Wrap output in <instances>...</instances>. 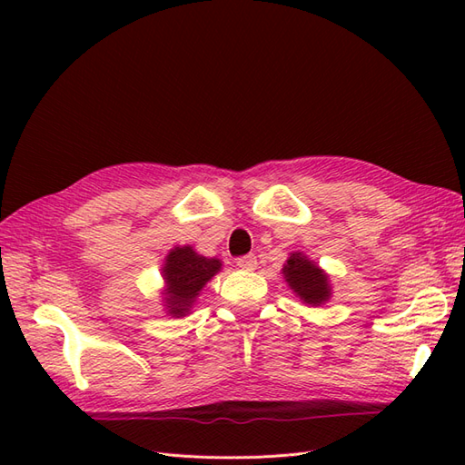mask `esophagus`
<instances>
[{
	"instance_id": "obj_1",
	"label": "esophagus",
	"mask_w": 465,
	"mask_h": 465,
	"mask_svg": "<svg viewBox=\"0 0 465 465\" xmlns=\"http://www.w3.org/2000/svg\"><path fill=\"white\" fill-rule=\"evenodd\" d=\"M236 265L242 267V270H246V272H252V270H256V267H258V260H256L254 254H246V256L236 258Z\"/></svg>"
}]
</instances>
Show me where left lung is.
<instances>
[{
  "label": "left lung",
  "mask_w": 465,
  "mask_h": 465,
  "mask_svg": "<svg viewBox=\"0 0 465 465\" xmlns=\"http://www.w3.org/2000/svg\"><path fill=\"white\" fill-rule=\"evenodd\" d=\"M283 273L289 287L297 292L306 304L320 306L322 302L328 301L330 285L326 273L318 270V265L308 262L302 254H292L287 260Z\"/></svg>",
  "instance_id": "1"
}]
</instances>
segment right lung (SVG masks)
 <instances>
[{"label":"right lung","instance_id":"add662e5","mask_svg":"<svg viewBox=\"0 0 465 465\" xmlns=\"http://www.w3.org/2000/svg\"><path fill=\"white\" fill-rule=\"evenodd\" d=\"M221 270V262L215 258L198 256L192 246L174 248L166 256L164 279H166V306L168 314L186 316L193 299L202 287Z\"/></svg>","mask_w":465,"mask_h":465}]
</instances>
